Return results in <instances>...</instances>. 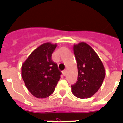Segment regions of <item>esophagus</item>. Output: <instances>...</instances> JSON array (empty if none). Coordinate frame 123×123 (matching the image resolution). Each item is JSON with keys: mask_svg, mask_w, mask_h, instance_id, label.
<instances>
[{"mask_svg": "<svg viewBox=\"0 0 123 123\" xmlns=\"http://www.w3.org/2000/svg\"><path fill=\"white\" fill-rule=\"evenodd\" d=\"M62 73H63V75L65 76L66 75V73H67V70H64L62 72Z\"/></svg>", "mask_w": 123, "mask_h": 123, "instance_id": "obj_1", "label": "esophagus"}]
</instances>
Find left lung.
Masks as SVG:
<instances>
[{
	"label": "left lung",
	"instance_id": "obj_1",
	"mask_svg": "<svg viewBox=\"0 0 123 123\" xmlns=\"http://www.w3.org/2000/svg\"><path fill=\"white\" fill-rule=\"evenodd\" d=\"M78 68L77 81L72 85L74 96L87 99L96 94L102 86L105 72L95 51L84 42L74 46Z\"/></svg>",
	"mask_w": 123,
	"mask_h": 123
}]
</instances>
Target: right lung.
Masks as SVG:
<instances>
[{"label":"right lung","mask_w":123,"mask_h":123,"mask_svg":"<svg viewBox=\"0 0 123 123\" xmlns=\"http://www.w3.org/2000/svg\"><path fill=\"white\" fill-rule=\"evenodd\" d=\"M56 44L46 43L34 49L22 65V77L34 97L43 99L53 93L62 74L51 56Z\"/></svg>","instance_id":"1"}]
</instances>
